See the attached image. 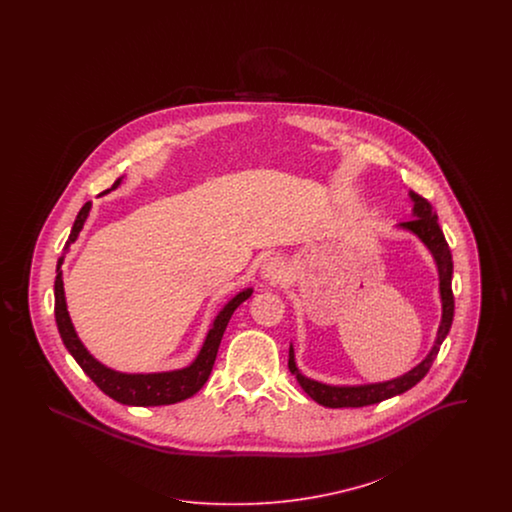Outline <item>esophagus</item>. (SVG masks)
<instances>
[{"label":"esophagus","mask_w":512,"mask_h":512,"mask_svg":"<svg viewBox=\"0 0 512 512\" xmlns=\"http://www.w3.org/2000/svg\"><path fill=\"white\" fill-rule=\"evenodd\" d=\"M261 276L270 284H278L286 276V265L280 257H268L261 265Z\"/></svg>","instance_id":"1"}]
</instances>
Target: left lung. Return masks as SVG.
Segmentation results:
<instances>
[{
  "mask_svg": "<svg viewBox=\"0 0 512 512\" xmlns=\"http://www.w3.org/2000/svg\"><path fill=\"white\" fill-rule=\"evenodd\" d=\"M409 195H411L414 203V219L401 222L399 226L403 230H409V232L416 234L420 238V242L430 249V253L434 255V261L438 265L441 322H439L438 336L434 341V347L420 365L414 366L413 370H409L407 374H403L399 378H393L388 382H378V384H365V386H330V384H322L317 380H311V378H307L299 372V368L295 365L293 347L290 345V359H288L290 372L297 378V382H299L303 391L322 407H330V409L366 407V405H374V403H380L384 399H390L393 395L411 390L428 374L430 366L438 357L441 343L445 340V336L449 334V328L453 324V315H455V299H453V290H451V278H453L451 249L445 242V236L439 228L438 215L432 209L430 201L424 199L422 195L414 194V192Z\"/></svg>",
  "mask_w": 512,
  "mask_h": 512,
  "instance_id": "left-lung-1",
  "label": "left lung"
}]
</instances>
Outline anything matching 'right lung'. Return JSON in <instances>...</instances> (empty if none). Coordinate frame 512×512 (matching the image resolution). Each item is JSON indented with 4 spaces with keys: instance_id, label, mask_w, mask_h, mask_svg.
<instances>
[{
    "instance_id": "add662e5",
    "label": "right lung",
    "mask_w": 512,
    "mask_h": 512,
    "mask_svg": "<svg viewBox=\"0 0 512 512\" xmlns=\"http://www.w3.org/2000/svg\"><path fill=\"white\" fill-rule=\"evenodd\" d=\"M122 178H119L111 190H115L121 184ZM105 190L103 194L111 192ZM92 209V201L84 203V207L78 211L76 220H74L73 230L69 236L67 247L76 242L84 222L90 215ZM65 261V255L59 257L57 261V276H55V322L61 334V340L65 343V347L69 349V353L73 355L74 361L80 365V368L92 378V382L98 386L99 390L105 395H109L111 399L119 401L122 405H134V407H157V405H172L178 401H184L188 397H192L194 393L203 388V384L207 382L215 359H217V351H219L220 340L222 334L228 326V320L234 315V311L244 303L247 297H251L253 290L247 288L244 292L238 293L236 297H232L220 311L219 315L213 320L207 338L201 345V351L197 353L194 363L180 370H171V372H153V374H126V372H117L113 368H107L101 365L98 359H94L90 355V351L82 345V341L78 340L76 332H74L73 322L67 311V301H65V290H63V272L61 265Z\"/></svg>"
}]
</instances>
